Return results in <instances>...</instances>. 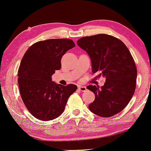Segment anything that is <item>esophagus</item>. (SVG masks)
<instances>
[{
	"label": "esophagus",
	"mask_w": 151,
	"mask_h": 151,
	"mask_svg": "<svg viewBox=\"0 0 151 151\" xmlns=\"http://www.w3.org/2000/svg\"><path fill=\"white\" fill-rule=\"evenodd\" d=\"M78 90L81 91V92H86L87 88H86V86H78Z\"/></svg>",
	"instance_id": "1"
}]
</instances>
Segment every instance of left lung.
<instances>
[{
	"instance_id": "left-lung-1",
	"label": "left lung",
	"mask_w": 151,
	"mask_h": 151,
	"mask_svg": "<svg viewBox=\"0 0 151 151\" xmlns=\"http://www.w3.org/2000/svg\"><path fill=\"white\" fill-rule=\"evenodd\" d=\"M92 62L93 73L106 78L104 85H90L95 94L89 109L101 117H111L128 105L134 93L137 71L134 59L122 41L106 34L84 37L77 41Z\"/></svg>"
}]
</instances>
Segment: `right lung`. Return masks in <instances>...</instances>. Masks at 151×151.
<instances>
[{
    "instance_id": "1",
    "label": "right lung",
    "mask_w": 151,
    "mask_h": 151,
    "mask_svg": "<svg viewBox=\"0 0 151 151\" xmlns=\"http://www.w3.org/2000/svg\"><path fill=\"white\" fill-rule=\"evenodd\" d=\"M74 47L71 39H47L32 45L22 59L18 71L20 93L27 110L39 120L59 116L77 90L76 85L58 84L51 78L61 69L62 56Z\"/></svg>"
}]
</instances>
